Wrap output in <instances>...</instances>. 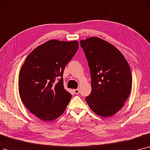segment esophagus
Wrapping results in <instances>:
<instances>
[{
    "instance_id": "esophagus-1",
    "label": "esophagus",
    "mask_w": 150,
    "mask_h": 150,
    "mask_svg": "<svg viewBox=\"0 0 150 150\" xmlns=\"http://www.w3.org/2000/svg\"><path fill=\"white\" fill-rule=\"evenodd\" d=\"M74 93H75V94H79V93H80V90H79V89H74Z\"/></svg>"
}]
</instances>
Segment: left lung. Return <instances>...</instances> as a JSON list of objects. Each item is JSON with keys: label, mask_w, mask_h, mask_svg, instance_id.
Instances as JSON below:
<instances>
[{"label": "left lung", "mask_w": 150, "mask_h": 150, "mask_svg": "<svg viewBox=\"0 0 150 150\" xmlns=\"http://www.w3.org/2000/svg\"><path fill=\"white\" fill-rule=\"evenodd\" d=\"M88 62L91 93L86 101L102 117L114 115L125 105L132 89L131 69L125 56L114 45L91 37L80 40Z\"/></svg>", "instance_id": "obj_1"}]
</instances>
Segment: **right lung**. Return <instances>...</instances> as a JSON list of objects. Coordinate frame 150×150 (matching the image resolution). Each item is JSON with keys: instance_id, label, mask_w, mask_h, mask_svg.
<instances>
[{"instance_id": "1", "label": "right lung", "mask_w": 150, "mask_h": 150, "mask_svg": "<svg viewBox=\"0 0 150 150\" xmlns=\"http://www.w3.org/2000/svg\"><path fill=\"white\" fill-rule=\"evenodd\" d=\"M79 47L76 40H50L32 51L22 66L18 81L19 96L25 107L41 120L57 119L70 102L71 95L64 89L62 76Z\"/></svg>"}]
</instances>
